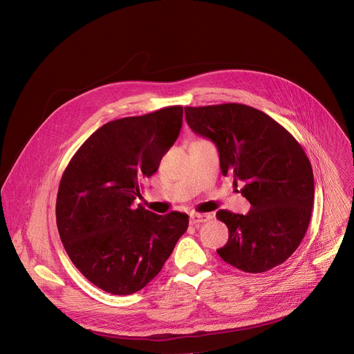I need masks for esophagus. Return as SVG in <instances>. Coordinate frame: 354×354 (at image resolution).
Here are the masks:
<instances>
[{
  "label": "esophagus",
  "instance_id": "esophagus-1",
  "mask_svg": "<svg viewBox=\"0 0 354 354\" xmlns=\"http://www.w3.org/2000/svg\"><path fill=\"white\" fill-rule=\"evenodd\" d=\"M212 218L211 214H192L191 215V224L195 227H199L203 222H207Z\"/></svg>",
  "mask_w": 354,
  "mask_h": 354
}]
</instances>
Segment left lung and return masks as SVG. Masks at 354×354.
I'll use <instances>...</instances> for the list:
<instances>
[{
    "label": "left lung",
    "mask_w": 354,
    "mask_h": 354,
    "mask_svg": "<svg viewBox=\"0 0 354 354\" xmlns=\"http://www.w3.org/2000/svg\"><path fill=\"white\" fill-rule=\"evenodd\" d=\"M195 133L211 139L221 172L243 183L251 209L241 215L221 209L228 243L216 250L230 266L266 272L281 266L307 232L314 202L311 163L301 145L264 111L241 103L185 107Z\"/></svg>",
    "instance_id": "8db88e82"
}]
</instances>
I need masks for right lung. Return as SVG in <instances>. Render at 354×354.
I'll use <instances>...</instances> for the list:
<instances>
[{"label": "right lung", "instance_id": "obj_1", "mask_svg": "<svg viewBox=\"0 0 354 354\" xmlns=\"http://www.w3.org/2000/svg\"><path fill=\"white\" fill-rule=\"evenodd\" d=\"M182 106L111 120L74 153L63 172L55 218L73 264L116 295L142 290L160 272L189 216L156 215L132 203L179 136Z\"/></svg>", "mask_w": 354, "mask_h": 354}]
</instances>
